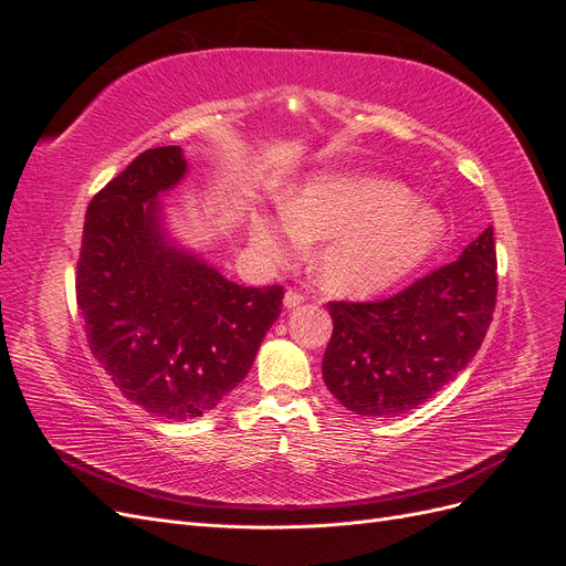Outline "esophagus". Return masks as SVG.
<instances>
[{
  "instance_id": "1",
  "label": "esophagus",
  "mask_w": 566,
  "mask_h": 566,
  "mask_svg": "<svg viewBox=\"0 0 566 566\" xmlns=\"http://www.w3.org/2000/svg\"><path fill=\"white\" fill-rule=\"evenodd\" d=\"M304 300H306V297L300 293V290H287L283 304L287 306V310H295V306H300Z\"/></svg>"
}]
</instances>
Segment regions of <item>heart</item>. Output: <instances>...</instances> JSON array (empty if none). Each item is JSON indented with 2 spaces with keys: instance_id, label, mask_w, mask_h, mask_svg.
<instances>
[{
  "instance_id": "1",
  "label": "heart",
  "mask_w": 566,
  "mask_h": 566,
  "mask_svg": "<svg viewBox=\"0 0 566 566\" xmlns=\"http://www.w3.org/2000/svg\"><path fill=\"white\" fill-rule=\"evenodd\" d=\"M447 235V219L418 208L408 186L370 177H328L306 184L290 212L262 217L254 243L276 262L328 243L318 279L339 295H368L420 266Z\"/></svg>"
}]
</instances>
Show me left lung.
<instances>
[{
	"label": "left lung",
	"instance_id": "left-lung-1",
	"mask_svg": "<svg viewBox=\"0 0 566 566\" xmlns=\"http://www.w3.org/2000/svg\"><path fill=\"white\" fill-rule=\"evenodd\" d=\"M493 227L455 262L378 302H328L333 337L323 380L358 416L387 418L424 403L482 347L495 312Z\"/></svg>",
	"mask_w": 566,
	"mask_h": 566
}]
</instances>
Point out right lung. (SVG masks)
Listing matches in <instances>:
<instances>
[{
	"label": "right lung",
	"mask_w": 566,
	"mask_h": 566,
	"mask_svg": "<svg viewBox=\"0 0 566 566\" xmlns=\"http://www.w3.org/2000/svg\"><path fill=\"white\" fill-rule=\"evenodd\" d=\"M184 172L179 146L148 148L101 188L75 273L94 358L129 401L172 420L208 413L245 378L285 295L235 285L165 243L156 198Z\"/></svg>",
	"instance_id": "add662e5"
}]
</instances>
